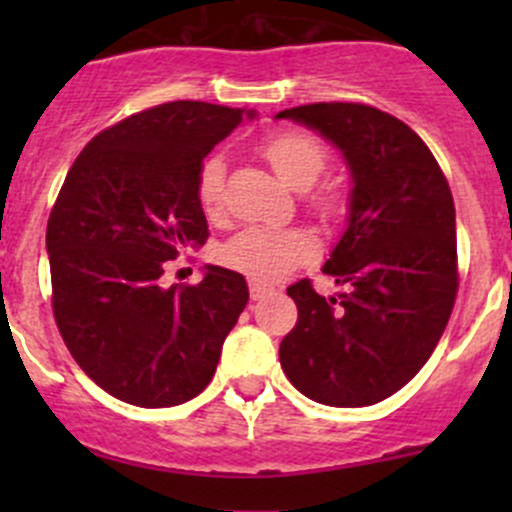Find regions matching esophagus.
Here are the masks:
<instances>
[{"label":"esophagus","instance_id":"34e87169","mask_svg":"<svg viewBox=\"0 0 512 512\" xmlns=\"http://www.w3.org/2000/svg\"><path fill=\"white\" fill-rule=\"evenodd\" d=\"M267 292H270V287L260 285V282H250V297L252 299H262Z\"/></svg>","mask_w":512,"mask_h":512}]
</instances>
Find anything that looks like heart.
Segmentation results:
<instances>
[{"instance_id": "obj_1", "label": "heart", "mask_w": 512, "mask_h": 512, "mask_svg": "<svg viewBox=\"0 0 512 512\" xmlns=\"http://www.w3.org/2000/svg\"><path fill=\"white\" fill-rule=\"evenodd\" d=\"M262 158L272 165L277 178L292 190H307L317 183L327 165V151L314 136L302 131H282L267 138L260 148ZM225 165L208 158L198 173V203L205 215L215 218L223 208ZM314 255V242L302 230H267L250 227L232 237L220 250V260L232 270L255 282H275L299 262Z\"/></svg>"}]
</instances>
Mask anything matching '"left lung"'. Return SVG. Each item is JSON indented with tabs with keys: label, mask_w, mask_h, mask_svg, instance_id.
I'll use <instances>...</instances> for the list:
<instances>
[{
	"label": "left lung",
	"mask_w": 512,
	"mask_h": 512,
	"mask_svg": "<svg viewBox=\"0 0 512 512\" xmlns=\"http://www.w3.org/2000/svg\"><path fill=\"white\" fill-rule=\"evenodd\" d=\"M277 118L339 148L349 175L347 230L324 275L347 287L322 297L287 289L297 324L280 344L287 379L327 406H371L409 384L436 349L458 289L456 208L426 143L364 103H309Z\"/></svg>",
	"instance_id": "8db88e82"
}]
</instances>
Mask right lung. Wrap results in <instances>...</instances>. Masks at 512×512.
I'll list each match as a JSON object with an SVG mask.
<instances>
[{
  "mask_svg": "<svg viewBox=\"0 0 512 512\" xmlns=\"http://www.w3.org/2000/svg\"><path fill=\"white\" fill-rule=\"evenodd\" d=\"M240 123L242 108L160 103L98 133L61 185L46 225L56 324L76 364L126 404L198 396L250 299L245 277L218 265L200 285L160 282L165 262L208 240L200 165Z\"/></svg>",
  "mask_w": 512,
  "mask_h": 512,
  "instance_id": "1",
  "label": "right lung"
}]
</instances>
